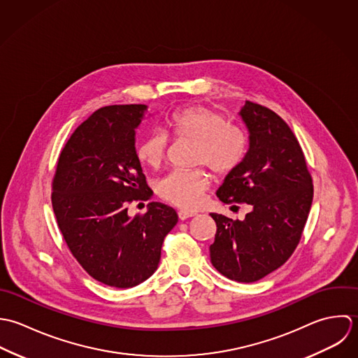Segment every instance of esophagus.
Masks as SVG:
<instances>
[{
	"label": "esophagus",
	"instance_id": "1",
	"mask_svg": "<svg viewBox=\"0 0 358 358\" xmlns=\"http://www.w3.org/2000/svg\"><path fill=\"white\" fill-rule=\"evenodd\" d=\"M195 215H196V213H194V212H188V210H178V217H180V220H187V218L194 217Z\"/></svg>",
	"mask_w": 358,
	"mask_h": 358
}]
</instances>
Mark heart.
<instances>
[{"mask_svg": "<svg viewBox=\"0 0 358 358\" xmlns=\"http://www.w3.org/2000/svg\"><path fill=\"white\" fill-rule=\"evenodd\" d=\"M173 136L178 140L195 143L194 163L206 164L218 176L235 170L246 153V134L228 123L227 117L212 108L195 105L173 113L169 122ZM169 138L162 130L145 134L137 145V157L152 169L160 166L166 157ZM209 187V176L201 169L174 170L157 182V194L167 202L195 209L201 205L203 192Z\"/></svg>", "mask_w": 358, "mask_h": 358, "instance_id": "heart-1", "label": "heart"}]
</instances>
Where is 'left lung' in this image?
Wrapping results in <instances>:
<instances>
[{"label":"left lung","mask_w":358,"mask_h":358,"mask_svg":"<svg viewBox=\"0 0 358 358\" xmlns=\"http://www.w3.org/2000/svg\"><path fill=\"white\" fill-rule=\"evenodd\" d=\"M238 115L249 148L217 196L224 203H248L252 212L242 221L210 213L217 225L210 260L229 280L256 282L296 249L313 203V182L300 145L275 112L246 101Z\"/></svg>","instance_id":"8db88e82"}]
</instances>
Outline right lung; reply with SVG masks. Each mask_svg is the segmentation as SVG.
<instances>
[{"mask_svg": "<svg viewBox=\"0 0 358 358\" xmlns=\"http://www.w3.org/2000/svg\"><path fill=\"white\" fill-rule=\"evenodd\" d=\"M146 110V105L95 110L62 149L52 184V209L73 256L94 280L122 289L157 270L164 236L178 221L173 208L159 202L143 215H129V203L153 194L136 150Z\"/></svg>", "mask_w": 358, "mask_h": 358, "instance_id": "1", "label": "right lung"}]
</instances>
